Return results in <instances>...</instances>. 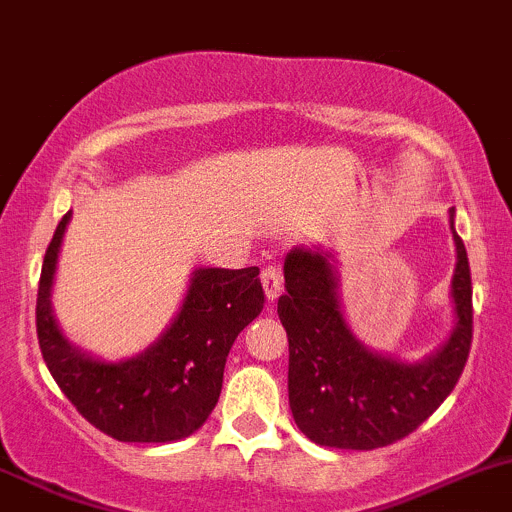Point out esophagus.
<instances>
[{"label": "esophagus", "mask_w": 512, "mask_h": 512, "mask_svg": "<svg viewBox=\"0 0 512 512\" xmlns=\"http://www.w3.org/2000/svg\"><path fill=\"white\" fill-rule=\"evenodd\" d=\"M263 280V288H266V298L268 300H276L283 290V276H280V268L278 266H266L261 273Z\"/></svg>", "instance_id": "34e87169"}]
</instances>
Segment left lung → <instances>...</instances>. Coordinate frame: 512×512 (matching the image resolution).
I'll return each instance as SVG.
<instances>
[{
  "label": "left lung",
  "mask_w": 512,
  "mask_h": 512,
  "mask_svg": "<svg viewBox=\"0 0 512 512\" xmlns=\"http://www.w3.org/2000/svg\"><path fill=\"white\" fill-rule=\"evenodd\" d=\"M452 300L456 324L427 359L408 361L371 351L349 329L339 302L334 256L295 246L285 256L278 317L288 332V398L295 425L320 447L378 449L408 437L452 393L471 349L474 307L464 241L454 232Z\"/></svg>",
  "instance_id": "1"
}]
</instances>
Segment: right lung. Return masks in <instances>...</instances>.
<instances>
[{"label": "right lung", "mask_w": 512, "mask_h": 512, "mask_svg": "<svg viewBox=\"0 0 512 512\" xmlns=\"http://www.w3.org/2000/svg\"><path fill=\"white\" fill-rule=\"evenodd\" d=\"M65 214L46 249L36 298L43 361L90 425L119 442H175L200 430L222 393L224 364L241 329L263 310L258 266L197 268L178 315L156 344L124 361L85 354L60 332L51 288Z\"/></svg>", "instance_id": "obj_1"}]
</instances>
